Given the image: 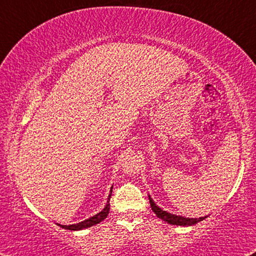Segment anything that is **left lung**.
I'll return each mask as SVG.
<instances>
[{
    "label": "left lung",
    "instance_id": "left-lung-1",
    "mask_svg": "<svg viewBox=\"0 0 256 256\" xmlns=\"http://www.w3.org/2000/svg\"><path fill=\"white\" fill-rule=\"evenodd\" d=\"M150 207L152 209V212L156 214V216H158V218L164 220V222L172 224V226H194V224L199 223V222H201V220H204V218H207V216L200 217V218H186V217H182V216L174 215V214H170L166 210H162L161 208L158 207V206L154 204V201L150 199Z\"/></svg>",
    "mask_w": 256,
    "mask_h": 256
}]
</instances>
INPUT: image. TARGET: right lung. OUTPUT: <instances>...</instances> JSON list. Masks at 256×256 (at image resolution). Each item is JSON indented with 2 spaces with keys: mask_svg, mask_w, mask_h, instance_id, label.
Returning a JSON list of instances; mask_svg holds the SVG:
<instances>
[{
  "mask_svg": "<svg viewBox=\"0 0 256 256\" xmlns=\"http://www.w3.org/2000/svg\"><path fill=\"white\" fill-rule=\"evenodd\" d=\"M112 190H110V194H109V198H108V202H106V207L102 212H100L96 215L90 217V218L86 220H82V222L77 223V224H71V226H60V224H57V226H60V228H66V230H71V231H77V230H82V228H90V226H93L95 224L100 223L104 220L106 216H108L109 214V209H110V204H109V200H110V196H112Z\"/></svg>",
  "mask_w": 256,
  "mask_h": 256,
  "instance_id": "1",
  "label": "right lung"
}]
</instances>
